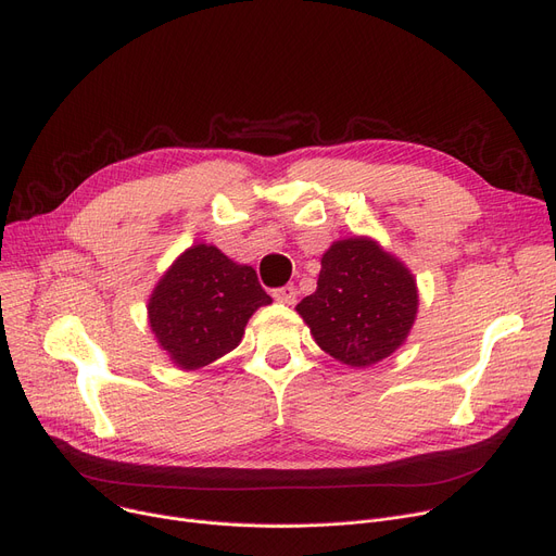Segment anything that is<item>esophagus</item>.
<instances>
[{"instance_id": "esophagus-1", "label": "esophagus", "mask_w": 556, "mask_h": 556, "mask_svg": "<svg viewBox=\"0 0 556 556\" xmlns=\"http://www.w3.org/2000/svg\"><path fill=\"white\" fill-rule=\"evenodd\" d=\"M273 298L281 304H295L298 302V288L293 283H286V286L273 290Z\"/></svg>"}]
</instances>
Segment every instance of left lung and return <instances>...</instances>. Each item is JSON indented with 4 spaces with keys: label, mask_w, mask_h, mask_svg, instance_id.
Segmentation results:
<instances>
[{
    "label": "left lung",
    "mask_w": 556,
    "mask_h": 556,
    "mask_svg": "<svg viewBox=\"0 0 556 556\" xmlns=\"http://www.w3.org/2000/svg\"><path fill=\"white\" fill-rule=\"evenodd\" d=\"M417 306V283L401 261L374 241L346 239L325 252L317 290L298 313L327 354L369 367L403 344Z\"/></svg>",
    "instance_id": "1"
}]
</instances>
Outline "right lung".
<instances>
[{
  "label": "right lung",
  "mask_w": 556,
  "mask_h": 556,
  "mask_svg": "<svg viewBox=\"0 0 556 556\" xmlns=\"http://www.w3.org/2000/svg\"><path fill=\"white\" fill-rule=\"evenodd\" d=\"M270 302L250 266H239L214 245H193L160 279L149 317L170 361L198 369L231 352L252 313Z\"/></svg>",
  "instance_id": "obj_1"
}]
</instances>
